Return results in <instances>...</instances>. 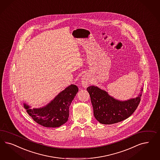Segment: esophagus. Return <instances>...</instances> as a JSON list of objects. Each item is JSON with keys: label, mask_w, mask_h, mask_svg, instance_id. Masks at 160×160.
<instances>
[{"label": "esophagus", "mask_w": 160, "mask_h": 160, "mask_svg": "<svg viewBox=\"0 0 160 160\" xmlns=\"http://www.w3.org/2000/svg\"><path fill=\"white\" fill-rule=\"evenodd\" d=\"M81 83L83 88H87L89 84H91V78L88 74H85L81 78Z\"/></svg>", "instance_id": "1"}]
</instances>
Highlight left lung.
<instances>
[{"label": "left lung", "mask_w": 160, "mask_h": 160, "mask_svg": "<svg viewBox=\"0 0 160 160\" xmlns=\"http://www.w3.org/2000/svg\"><path fill=\"white\" fill-rule=\"evenodd\" d=\"M92 105L93 115L101 124H112L128 118L139 105L143 88L136 98L120 101L109 95L108 92L97 87L87 88Z\"/></svg>", "instance_id": "left-lung-1"}]
</instances>
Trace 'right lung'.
Listing matches in <instances>:
<instances>
[{"label": "right lung", "mask_w": 160, "mask_h": 160, "mask_svg": "<svg viewBox=\"0 0 160 160\" xmlns=\"http://www.w3.org/2000/svg\"><path fill=\"white\" fill-rule=\"evenodd\" d=\"M78 92L77 86L71 84L43 107L32 109L25 103L23 106L26 112L38 124L45 127H59L67 122L69 106Z\"/></svg>", "instance_id": "obj_1"}]
</instances>
